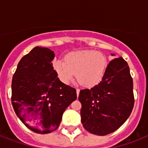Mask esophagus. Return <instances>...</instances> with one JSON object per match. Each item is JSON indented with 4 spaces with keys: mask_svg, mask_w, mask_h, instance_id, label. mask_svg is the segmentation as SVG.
I'll return each instance as SVG.
<instances>
[{
    "mask_svg": "<svg viewBox=\"0 0 148 148\" xmlns=\"http://www.w3.org/2000/svg\"><path fill=\"white\" fill-rule=\"evenodd\" d=\"M76 92H77V97H78L79 93H80V89H78V88H77V89H76Z\"/></svg>",
    "mask_w": 148,
    "mask_h": 148,
    "instance_id": "34e87169",
    "label": "esophagus"
}]
</instances>
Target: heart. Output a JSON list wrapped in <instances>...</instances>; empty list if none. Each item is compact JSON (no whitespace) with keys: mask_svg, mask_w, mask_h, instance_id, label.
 <instances>
[{"mask_svg":"<svg viewBox=\"0 0 148 148\" xmlns=\"http://www.w3.org/2000/svg\"><path fill=\"white\" fill-rule=\"evenodd\" d=\"M60 81L69 84L77 77L80 83L85 87L97 85L102 80L107 59L102 53L95 51H81L67 54L65 61L56 60L53 64Z\"/></svg>","mask_w":148,"mask_h":148,"instance_id":"obj_1","label":"heart"}]
</instances>
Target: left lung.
Returning <instances> with one entry per match:
<instances>
[{
  "instance_id": "1",
  "label": "left lung",
  "mask_w": 148,
  "mask_h": 148,
  "mask_svg": "<svg viewBox=\"0 0 148 148\" xmlns=\"http://www.w3.org/2000/svg\"><path fill=\"white\" fill-rule=\"evenodd\" d=\"M114 55V54H112ZM81 123L91 134L103 136L119 128L133 110V79L123 58L109 64L101 82L80 91Z\"/></svg>"
}]
</instances>
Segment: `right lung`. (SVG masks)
<instances>
[{
	"mask_svg": "<svg viewBox=\"0 0 148 148\" xmlns=\"http://www.w3.org/2000/svg\"><path fill=\"white\" fill-rule=\"evenodd\" d=\"M54 53L36 47L17 64L11 84V103L25 126L38 134L58 128L66 108L77 99L75 88L59 80L53 70Z\"/></svg>",
	"mask_w": 148,
	"mask_h": 148,
	"instance_id": "add662e5",
	"label": "right lung"
}]
</instances>
